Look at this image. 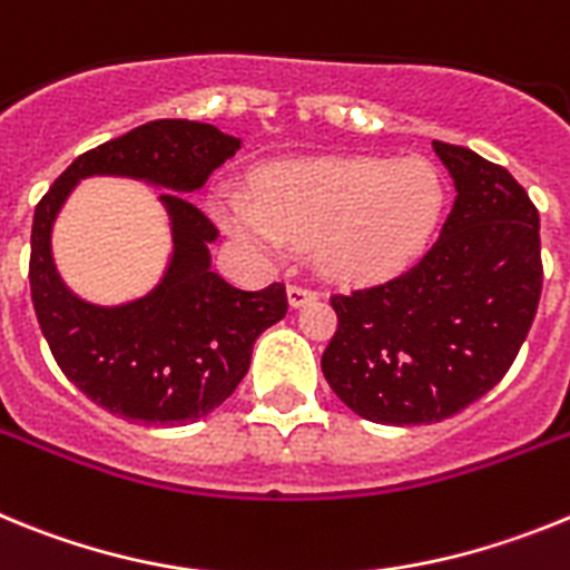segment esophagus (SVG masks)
Here are the masks:
<instances>
[{"mask_svg":"<svg viewBox=\"0 0 570 570\" xmlns=\"http://www.w3.org/2000/svg\"><path fill=\"white\" fill-rule=\"evenodd\" d=\"M286 298H289V306H304V304H313L318 298V292L313 286H304V284H292L286 289Z\"/></svg>","mask_w":570,"mask_h":570,"instance_id":"esophagus-1","label":"esophagus"}]
</instances>
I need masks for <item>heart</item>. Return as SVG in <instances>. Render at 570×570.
Wrapping results in <instances>:
<instances>
[{"label": "heart", "mask_w": 570, "mask_h": 570, "mask_svg": "<svg viewBox=\"0 0 570 570\" xmlns=\"http://www.w3.org/2000/svg\"><path fill=\"white\" fill-rule=\"evenodd\" d=\"M442 206V177L422 157H333L272 168L257 200L220 197V217L261 255L315 244L321 264L338 278H373L424 249Z\"/></svg>", "instance_id": "1"}]
</instances>
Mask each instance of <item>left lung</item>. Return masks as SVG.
<instances>
[{
    "instance_id": "obj_1",
    "label": "left lung",
    "mask_w": 570,
    "mask_h": 570,
    "mask_svg": "<svg viewBox=\"0 0 570 570\" xmlns=\"http://www.w3.org/2000/svg\"><path fill=\"white\" fill-rule=\"evenodd\" d=\"M456 183L442 235L407 269L330 304L321 355L330 387L361 419L430 424L497 387L528 338L542 292L539 212L508 168L433 140Z\"/></svg>"
}]
</instances>
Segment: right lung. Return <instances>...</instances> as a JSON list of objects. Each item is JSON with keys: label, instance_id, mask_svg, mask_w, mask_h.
<instances>
[{"label": "right lung", "instance_id": "right-lung-1", "mask_svg": "<svg viewBox=\"0 0 570 570\" xmlns=\"http://www.w3.org/2000/svg\"><path fill=\"white\" fill-rule=\"evenodd\" d=\"M240 148L209 122L155 120L79 155L37 203L31 229V298L39 330L73 387L108 413L142 424H186L235 393L257 335L286 315V286L246 292L212 272L217 226L189 200ZM148 179L173 217L176 252L164 281L122 307L79 302L58 281L50 226L82 176Z\"/></svg>", "mask_w": 570, "mask_h": 570}]
</instances>
